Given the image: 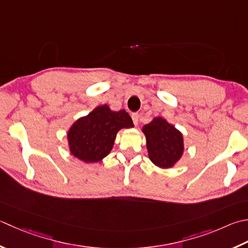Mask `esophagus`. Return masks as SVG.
I'll list each match as a JSON object with an SVG mask.
<instances>
[{
  "mask_svg": "<svg viewBox=\"0 0 248 248\" xmlns=\"http://www.w3.org/2000/svg\"><path fill=\"white\" fill-rule=\"evenodd\" d=\"M131 117H132V120H133V124L135 125H138L139 124V118H140V115L138 113H133L132 115H131Z\"/></svg>",
  "mask_w": 248,
  "mask_h": 248,
  "instance_id": "1",
  "label": "esophagus"
}]
</instances>
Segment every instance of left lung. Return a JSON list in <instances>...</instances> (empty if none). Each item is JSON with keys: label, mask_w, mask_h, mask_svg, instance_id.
I'll use <instances>...</instances> for the list:
<instances>
[{"label": "left lung", "mask_w": 248, "mask_h": 248, "mask_svg": "<svg viewBox=\"0 0 248 248\" xmlns=\"http://www.w3.org/2000/svg\"><path fill=\"white\" fill-rule=\"evenodd\" d=\"M142 131L146 137L148 157L159 168H172L184 153V139L179 131L161 117L154 118Z\"/></svg>", "instance_id": "left-lung-1"}]
</instances>
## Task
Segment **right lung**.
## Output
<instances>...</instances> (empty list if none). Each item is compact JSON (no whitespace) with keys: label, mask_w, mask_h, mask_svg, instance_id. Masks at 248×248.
Listing matches in <instances>:
<instances>
[{"label":"right lung","mask_w":248,"mask_h":248,"mask_svg":"<svg viewBox=\"0 0 248 248\" xmlns=\"http://www.w3.org/2000/svg\"><path fill=\"white\" fill-rule=\"evenodd\" d=\"M132 127L124 109L114 111L106 104L98 106L72 124L67 132L70 152L86 163L101 161L110 153L118 131Z\"/></svg>","instance_id":"add662e5"}]
</instances>
